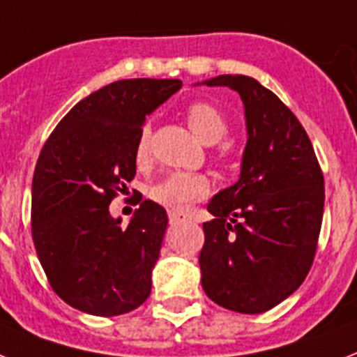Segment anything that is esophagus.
Instances as JSON below:
<instances>
[{
    "instance_id": "34e87169",
    "label": "esophagus",
    "mask_w": 357,
    "mask_h": 357,
    "mask_svg": "<svg viewBox=\"0 0 357 357\" xmlns=\"http://www.w3.org/2000/svg\"><path fill=\"white\" fill-rule=\"evenodd\" d=\"M169 220L172 225L181 224V222H188V214L179 213V211H169Z\"/></svg>"
}]
</instances>
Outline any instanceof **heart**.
<instances>
[{"label": "heart", "mask_w": 357, "mask_h": 357, "mask_svg": "<svg viewBox=\"0 0 357 357\" xmlns=\"http://www.w3.org/2000/svg\"><path fill=\"white\" fill-rule=\"evenodd\" d=\"M185 119L188 126L204 143L214 144L220 139L225 137L227 133V119L216 106L211 102H198L188 104L185 109ZM150 153V128L144 126L139 132L137 144H135V161L139 165L146 163ZM211 192V181L205 174L202 172H170L163 179H159L158 183L150 187V198L155 204L163 205L172 211H185L190 204L204 199Z\"/></svg>", "instance_id": "heart-1"}]
</instances>
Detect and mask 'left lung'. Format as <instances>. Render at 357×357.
<instances>
[{"label":"left lung","instance_id":"1","mask_svg":"<svg viewBox=\"0 0 357 357\" xmlns=\"http://www.w3.org/2000/svg\"><path fill=\"white\" fill-rule=\"evenodd\" d=\"M207 86L238 91L248 144L240 179L207 205L199 251L211 301L240 314H262L304 282L317 251L324 178L308 133L273 91L245 75Z\"/></svg>","mask_w":357,"mask_h":357}]
</instances>
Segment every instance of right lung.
<instances>
[{
  "label": "right lung",
  "mask_w": 357,
  "mask_h": 357,
  "mask_svg": "<svg viewBox=\"0 0 357 357\" xmlns=\"http://www.w3.org/2000/svg\"><path fill=\"white\" fill-rule=\"evenodd\" d=\"M179 88L176 78L108 84L75 104L40 152L31 204L34 248L54 294L80 312L126 314L152 291L167 213L139 196L123 227L109 204L135 176L146 115Z\"/></svg>",
  "instance_id": "obj_1"
}]
</instances>
